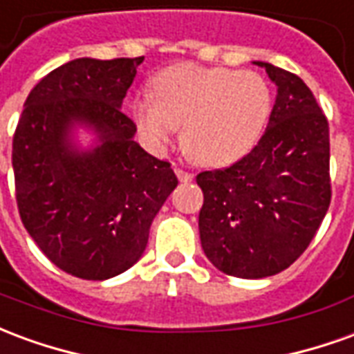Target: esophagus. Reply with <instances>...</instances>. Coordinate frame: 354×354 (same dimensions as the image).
<instances>
[{"label": "esophagus", "instance_id": "esophagus-1", "mask_svg": "<svg viewBox=\"0 0 354 354\" xmlns=\"http://www.w3.org/2000/svg\"><path fill=\"white\" fill-rule=\"evenodd\" d=\"M174 172H176V176L180 182H192L193 180L192 172H185V170H182V169H174Z\"/></svg>", "mask_w": 354, "mask_h": 354}]
</instances>
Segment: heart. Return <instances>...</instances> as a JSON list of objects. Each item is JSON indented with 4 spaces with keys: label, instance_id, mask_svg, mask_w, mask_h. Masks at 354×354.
I'll return each instance as SVG.
<instances>
[{
    "label": "heart",
    "instance_id": "heart-1",
    "mask_svg": "<svg viewBox=\"0 0 354 354\" xmlns=\"http://www.w3.org/2000/svg\"><path fill=\"white\" fill-rule=\"evenodd\" d=\"M273 109V91L258 72L178 64L153 80V96L132 100V119L153 149L180 127L182 144L205 167H225L252 151Z\"/></svg>",
    "mask_w": 354,
    "mask_h": 354
}]
</instances>
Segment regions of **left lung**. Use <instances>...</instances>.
Instances as JSON below:
<instances>
[{
	"label": "left lung",
	"mask_w": 354,
	"mask_h": 354,
	"mask_svg": "<svg viewBox=\"0 0 354 354\" xmlns=\"http://www.w3.org/2000/svg\"><path fill=\"white\" fill-rule=\"evenodd\" d=\"M277 87L263 136L223 170L197 176L205 203L201 246L225 274L263 279L304 254L330 207V132L315 96L294 73L269 62Z\"/></svg>",
	"instance_id": "left-lung-1"
}]
</instances>
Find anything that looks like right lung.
<instances>
[{"label": "right lung", "mask_w": 354, "mask_h": 354, "mask_svg": "<svg viewBox=\"0 0 354 354\" xmlns=\"http://www.w3.org/2000/svg\"><path fill=\"white\" fill-rule=\"evenodd\" d=\"M142 58H75L28 94L12 138L17 203L35 245L66 273L106 281L142 258L176 174L134 142L121 111ZM91 132L88 147L79 131Z\"/></svg>", "instance_id": "right-lung-1"}]
</instances>
